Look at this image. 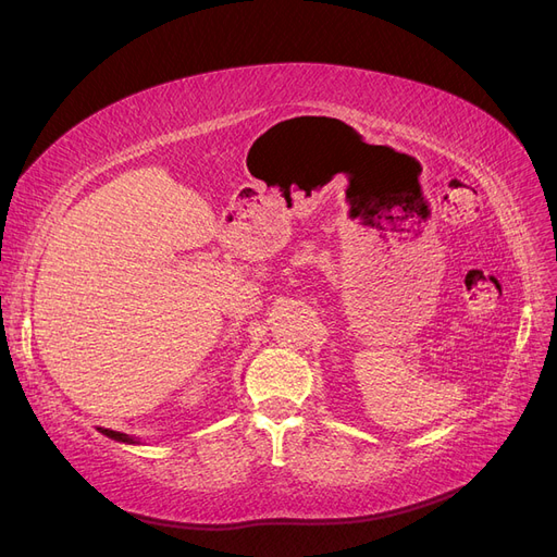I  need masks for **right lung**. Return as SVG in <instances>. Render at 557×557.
<instances>
[{
	"label": "right lung",
	"mask_w": 557,
	"mask_h": 557,
	"mask_svg": "<svg viewBox=\"0 0 557 557\" xmlns=\"http://www.w3.org/2000/svg\"><path fill=\"white\" fill-rule=\"evenodd\" d=\"M97 430L102 432L104 436H109V440H113V442H123V444H139V440H134V436H129V434L115 432V430H107V428H97Z\"/></svg>",
	"instance_id": "obj_1"
}]
</instances>
